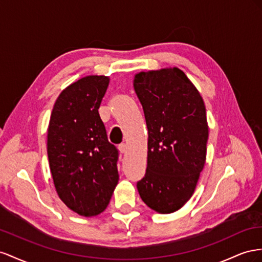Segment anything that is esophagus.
<instances>
[{"label": "esophagus", "mask_w": 262, "mask_h": 262, "mask_svg": "<svg viewBox=\"0 0 262 262\" xmlns=\"http://www.w3.org/2000/svg\"><path fill=\"white\" fill-rule=\"evenodd\" d=\"M118 149H119V151H121V154H125V152L127 151V145H126V144L119 145V146H118Z\"/></svg>", "instance_id": "obj_1"}]
</instances>
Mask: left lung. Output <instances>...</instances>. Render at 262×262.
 Returning <instances> with one entry per match:
<instances>
[{
    "mask_svg": "<svg viewBox=\"0 0 262 262\" xmlns=\"http://www.w3.org/2000/svg\"><path fill=\"white\" fill-rule=\"evenodd\" d=\"M134 89L148 128L147 169L137 183L139 195L157 213H173L191 199L204 168L205 104L177 67L136 73Z\"/></svg>",
    "mask_w": 262,
    "mask_h": 262,
    "instance_id": "obj_1",
    "label": "left lung"
}]
</instances>
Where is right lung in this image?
Here are the masks:
<instances>
[{"mask_svg":"<svg viewBox=\"0 0 262 262\" xmlns=\"http://www.w3.org/2000/svg\"><path fill=\"white\" fill-rule=\"evenodd\" d=\"M110 83L86 76L59 94L47 134V154L58 196L71 211L92 217L104 212L118 183V151L108 143L99 107Z\"/></svg>","mask_w":262,"mask_h":262,"instance_id":"1","label":"right lung"}]
</instances>
